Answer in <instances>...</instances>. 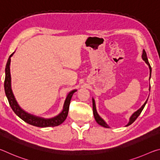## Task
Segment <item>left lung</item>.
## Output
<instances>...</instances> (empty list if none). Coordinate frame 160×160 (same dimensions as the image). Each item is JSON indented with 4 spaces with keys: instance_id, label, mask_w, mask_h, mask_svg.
<instances>
[{
    "instance_id": "8db88e82",
    "label": "left lung",
    "mask_w": 160,
    "mask_h": 160,
    "mask_svg": "<svg viewBox=\"0 0 160 160\" xmlns=\"http://www.w3.org/2000/svg\"><path fill=\"white\" fill-rule=\"evenodd\" d=\"M142 58L143 60L145 61V62L146 63H147L148 66H149V68H150V78H149V79H150V77H151V72H152V68H151V66L150 63H149L148 62V57H147V53H146L145 51L143 49V51H142ZM148 99L146 100V102H145V104L142 105V106L141 107V108H140V109L137 111V112H135L133 114H132L131 118H130V120H129V123H128V125L127 126H129L131 125V123H132L134 122V121L136 120L137 118L138 117L139 115L141 113L142 109H144V107L145 106L146 103H147L148 102ZM92 107H93V113H94V118H95V120L97 121V123L99 124V125L102 126L103 127H105V128H109V126L107 125V124L105 123V121L103 120V119L100 117V116H99L98 113H97V110H96V107H95V102H94V99H92Z\"/></svg>"
}]
</instances>
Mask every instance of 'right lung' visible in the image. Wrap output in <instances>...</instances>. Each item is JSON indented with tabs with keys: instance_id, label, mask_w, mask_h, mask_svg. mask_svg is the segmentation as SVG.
Returning a JSON list of instances; mask_svg holds the SVG:
<instances>
[{
	"instance_id": "obj_1",
	"label": "right lung",
	"mask_w": 160,
	"mask_h": 160,
	"mask_svg": "<svg viewBox=\"0 0 160 160\" xmlns=\"http://www.w3.org/2000/svg\"><path fill=\"white\" fill-rule=\"evenodd\" d=\"M12 53L8 60L5 66V78L4 82V88L5 92L6 94V97L8 100L9 104L10 107L12 108L13 112L17 116H18L21 119H22L24 121L28 123L30 125L40 127V128H46V127H53L61 124L63 121L66 120L68 113L69 105L71 100L72 96L75 92L76 90H72L68 94L66 99V101L64 102L63 111L59 113L58 116L51 118H44L41 117H38L33 115L29 114V113L25 112L21 108L19 107L17 102L15 99V97L13 95L12 92L11 90V78H10V57L13 55Z\"/></svg>"
}]
</instances>
